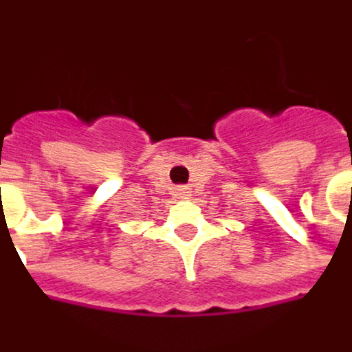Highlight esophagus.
Returning <instances> with one entry per match:
<instances>
[{"mask_svg":"<svg viewBox=\"0 0 352 352\" xmlns=\"http://www.w3.org/2000/svg\"><path fill=\"white\" fill-rule=\"evenodd\" d=\"M175 196L179 200H188V198H190V192H188V188L179 186V188H175Z\"/></svg>","mask_w":352,"mask_h":352,"instance_id":"esophagus-1","label":"esophagus"}]
</instances>
